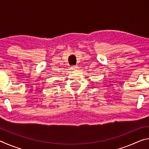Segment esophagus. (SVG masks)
<instances>
[{"label": "esophagus", "instance_id": "obj_1", "mask_svg": "<svg viewBox=\"0 0 149 149\" xmlns=\"http://www.w3.org/2000/svg\"><path fill=\"white\" fill-rule=\"evenodd\" d=\"M78 68V66L77 65H72V69H74V70H75V69H77Z\"/></svg>", "mask_w": 149, "mask_h": 149}]
</instances>
